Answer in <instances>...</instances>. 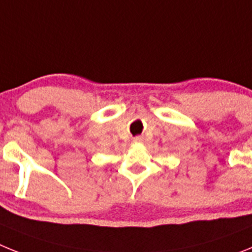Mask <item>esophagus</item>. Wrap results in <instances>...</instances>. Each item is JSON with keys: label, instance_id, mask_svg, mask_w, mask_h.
<instances>
[{"label": "esophagus", "instance_id": "34e87169", "mask_svg": "<svg viewBox=\"0 0 252 252\" xmlns=\"http://www.w3.org/2000/svg\"><path fill=\"white\" fill-rule=\"evenodd\" d=\"M142 140H144V137H142V136H136V137H133V141H135V142H141Z\"/></svg>", "mask_w": 252, "mask_h": 252}]
</instances>
